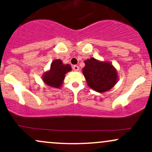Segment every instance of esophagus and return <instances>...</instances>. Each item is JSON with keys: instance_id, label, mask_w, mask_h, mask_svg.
Here are the masks:
<instances>
[{"instance_id": "1", "label": "esophagus", "mask_w": 152, "mask_h": 152, "mask_svg": "<svg viewBox=\"0 0 152 152\" xmlns=\"http://www.w3.org/2000/svg\"><path fill=\"white\" fill-rule=\"evenodd\" d=\"M73 70L75 71H78V70H79V67H78V66L74 65V66H73Z\"/></svg>"}]
</instances>
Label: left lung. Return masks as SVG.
I'll return each mask as SVG.
<instances>
[{
  "instance_id": "obj_1",
  "label": "left lung",
  "mask_w": 152,
  "mask_h": 152,
  "mask_svg": "<svg viewBox=\"0 0 152 152\" xmlns=\"http://www.w3.org/2000/svg\"><path fill=\"white\" fill-rule=\"evenodd\" d=\"M83 74L87 84L96 91H107L117 83V71L111 63L100 61L94 58L84 61Z\"/></svg>"
}]
</instances>
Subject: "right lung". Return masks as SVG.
<instances>
[{
    "instance_id": "add662e5",
    "label": "right lung",
    "mask_w": 152,
    "mask_h": 152,
    "mask_svg": "<svg viewBox=\"0 0 152 152\" xmlns=\"http://www.w3.org/2000/svg\"><path fill=\"white\" fill-rule=\"evenodd\" d=\"M71 71L69 64H64L60 59L54 60L50 64V70L45 72L43 81L46 85L54 88H60L65 78V75Z\"/></svg>"
}]
</instances>
